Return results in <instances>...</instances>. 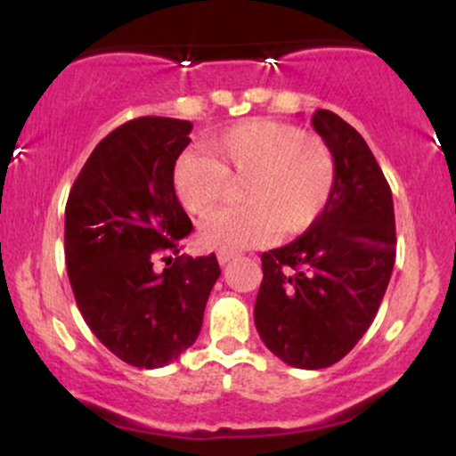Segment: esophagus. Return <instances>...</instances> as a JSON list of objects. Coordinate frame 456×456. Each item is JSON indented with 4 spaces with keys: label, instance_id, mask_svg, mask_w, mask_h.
I'll list each match as a JSON object with an SVG mask.
<instances>
[{
    "label": "esophagus",
    "instance_id": "1",
    "mask_svg": "<svg viewBox=\"0 0 456 456\" xmlns=\"http://www.w3.org/2000/svg\"><path fill=\"white\" fill-rule=\"evenodd\" d=\"M216 257H218V264L224 265V264H229V261L235 257V253H229V250H218Z\"/></svg>",
    "mask_w": 456,
    "mask_h": 456
}]
</instances>
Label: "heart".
<instances>
[{
  "label": "heart",
  "instance_id": "b5f03b06",
  "mask_svg": "<svg viewBox=\"0 0 456 456\" xmlns=\"http://www.w3.org/2000/svg\"><path fill=\"white\" fill-rule=\"evenodd\" d=\"M208 156L186 151L174 167V192L188 214L203 216L227 184L244 206L214 212L199 227L208 248L242 250L272 233L311 227L334 188V156L326 141L274 119H246L206 141Z\"/></svg>",
  "mask_w": 456,
  "mask_h": 456
}]
</instances>
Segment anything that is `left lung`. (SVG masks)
I'll return each instance as SVG.
<instances>
[{
  "mask_svg": "<svg viewBox=\"0 0 456 456\" xmlns=\"http://www.w3.org/2000/svg\"><path fill=\"white\" fill-rule=\"evenodd\" d=\"M313 128L334 156V188L300 238L261 255L255 326L296 369L345 358L373 323L396 257L392 192L362 134L317 109Z\"/></svg>",
  "mask_w": 456,
  "mask_h": 456,
  "instance_id": "obj_1",
  "label": "left lung"
}]
</instances>
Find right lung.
<instances>
[{
    "label": "right lung",
    "instance_id": "add662e5",
    "mask_svg": "<svg viewBox=\"0 0 456 456\" xmlns=\"http://www.w3.org/2000/svg\"><path fill=\"white\" fill-rule=\"evenodd\" d=\"M191 130L186 119L151 115L122 124L94 148L66 203L78 311L109 352L139 369L174 362L197 341L221 276L214 253L171 261L192 232L171 182Z\"/></svg>",
    "mask_w": 456,
    "mask_h": 456
}]
</instances>
